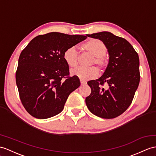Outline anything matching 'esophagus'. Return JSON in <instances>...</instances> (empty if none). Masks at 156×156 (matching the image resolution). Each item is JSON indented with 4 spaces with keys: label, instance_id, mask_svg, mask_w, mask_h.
Segmentation results:
<instances>
[{
    "label": "esophagus",
    "instance_id": "1",
    "mask_svg": "<svg viewBox=\"0 0 156 156\" xmlns=\"http://www.w3.org/2000/svg\"><path fill=\"white\" fill-rule=\"evenodd\" d=\"M87 84V82L85 81H82L81 80V85H85Z\"/></svg>",
    "mask_w": 156,
    "mask_h": 156
}]
</instances>
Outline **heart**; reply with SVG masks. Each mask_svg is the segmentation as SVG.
Returning <instances> with one entry per match:
<instances>
[{
    "label": "heart",
    "instance_id": "heart-1",
    "mask_svg": "<svg viewBox=\"0 0 156 156\" xmlns=\"http://www.w3.org/2000/svg\"><path fill=\"white\" fill-rule=\"evenodd\" d=\"M83 48L89 54L93 56L90 65L95 64L100 71H103L107 66V59L105 55L108 49L103 41L98 39H90L83 45ZM63 59L68 66L75 67L77 66L79 60V54L77 49L75 46L67 48L63 53ZM71 75L75 76L82 81L94 79L97 75V70L94 67H77L71 71Z\"/></svg>",
    "mask_w": 156,
    "mask_h": 156
}]
</instances>
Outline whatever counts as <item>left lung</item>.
I'll list each match as a JSON object with an SVG mask.
<instances>
[{
  "label": "left lung",
  "instance_id": "1",
  "mask_svg": "<svg viewBox=\"0 0 156 156\" xmlns=\"http://www.w3.org/2000/svg\"><path fill=\"white\" fill-rule=\"evenodd\" d=\"M103 41L109 55L103 75L87 82L91 93L85 98L90 112L102 119H114L126 111L140 83V61L132 45L122 37L109 32L87 34ZM105 84L107 89L102 87Z\"/></svg>",
  "mask_w": 156,
  "mask_h": 156
}]
</instances>
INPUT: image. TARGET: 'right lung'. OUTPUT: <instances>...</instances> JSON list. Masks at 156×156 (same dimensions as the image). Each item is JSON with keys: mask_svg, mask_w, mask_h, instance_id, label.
<instances>
[{"mask_svg": "<svg viewBox=\"0 0 156 156\" xmlns=\"http://www.w3.org/2000/svg\"><path fill=\"white\" fill-rule=\"evenodd\" d=\"M87 37L50 32L34 37L22 50L16 82L22 103L30 115L45 119L63 111L70 93L81 85L78 77L69 76L63 53Z\"/></svg>", "mask_w": 156, "mask_h": 156, "instance_id": "right-lung-1", "label": "right lung"}]
</instances>
